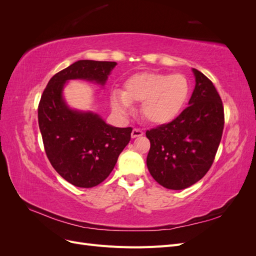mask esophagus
<instances>
[{
	"label": "esophagus",
	"instance_id": "obj_1",
	"mask_svg": "<svg viewBox=\"0 0 256 256\" xmlns=\"http://www.w3.org/2000/svg\"><path fill=\"white\" fill-rule=\"evenodd\" d=\"M143 136V131L140 129H136V128H134L132 130V132H131V138H138V136Z\"/></svg>",
	"mask_w": 256,
	"mask_h": 256
}]
</instances>
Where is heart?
<instances>
[{"label":"heart","mask_w":256,"mask_h":256,"mask_svg":"<svg viewBox=\"0 0 256 256\" xmlns=\"http://www.w3.org/2000/svg\"><path fill=\"white\" fill-rule=\"evenodd\" d=\"M190 84L182 74L138 72L124 82V90L111 92L112 109L127 115L132 104H141L143 118L154 125H166L177 118L188 102Z\"/></svg>","instance_id":"b5f03b06"}]
</instances>
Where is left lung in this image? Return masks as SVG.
<instances>
[{"label":"left lung","instance_id":"obj_1","mask_svg":"<svg viewBox=\"0 0 256 256\" xmlns=\"http://www.w3.org/2000/svg\"><path fill=\"white\" fill-rule=\"evenodd\" d=\"M196 88L189 106L173 122L146 131L147 168L166 189L182 190L205 176L222 138L224 110L214 85L192 68Z\"/></svg>","mask_w":256,"mask_h":256}]
</instances>
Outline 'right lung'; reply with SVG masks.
Masks as SVG:
<instances>
[{"mask_svg": "<svg viewBox=\"0 0 256 256\" xmlns=\"http://www.w3.org/2000/svg\"><path fill=\"white\" fill-rule=\"evenodd\" d=\"M116 65V62H76L52 76L38 106V124L47 157L54 170L76 187H95L110 175L130 141L132 128L114 127L97 113L72 109L63 90L69 80L104 86Z\"/></svg>", "mask_w": 256, "mask_h": 256, "instance_id": "obj_1", "label": "right lung"}]
</instances>
